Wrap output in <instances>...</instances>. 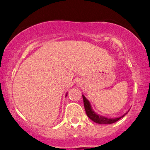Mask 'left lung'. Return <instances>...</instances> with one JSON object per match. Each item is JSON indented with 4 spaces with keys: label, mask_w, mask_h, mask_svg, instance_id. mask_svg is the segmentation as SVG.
Returning a JSON list of instances; mask_svg holds the SVG:
<instances>
[{
    "label": "left lung",
    "mask_w": 150,
    "mask_h": 150,
    "mask_svg": "<svg viewBox=\"0 0 150 150\" xmlns=\"http://www.w3.org/2000/svg\"><path fill=\"white\" fill-rule=\"evenodd\" d=\"M83 96V104H84V107H85L86 113L87 114L88 117L90 118V120H92V121L96 122V123L100 124H113L118 121L120 119H121L122 117H123L126 114H127L128 111H127L125 114L122 115L121 117H116V118H108L104 116H102V115H97L96 113L94 112V111H92L91 105H90L89 101H88L85 96L82 95Z\"/></svg>",
    "instance_id": "left-lung-1"
}]
</instances>
